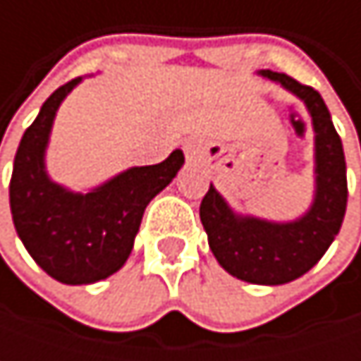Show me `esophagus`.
I'll return each instance as SVG.
<instances>
[{"label":"esophagus","instance_id":"34e87169","mask_svg":"<svg viewBox=\"0 0 361 361\" xmlns=\"http://www.w3.org/2000/svg\"><path fill=\"white\" fill-rule=\"evenodd\" d=\"M183 154L190 163H196V161H202L204 159V148H202V142L200 140H185L183 142Z\"/></svg>","mask_w":361,"mask_h":361}]
</instances>
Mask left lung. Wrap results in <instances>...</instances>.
<instances>
[{"instance_id":"8db88e82","label":"left lung","mask_w":361,"mask_h":361,"mask_svg":"<svg viewBox=\"0 0 361 361\" xmlns=\"http://www.w3.org/2000/svg\"><path fill=\"white\" fill-rule=\"evenodd\" d=\"M295 94L310 112L316 133V194L310 211L295 221H267L238 215L209 185L200 202V221L219 265L251 284H286L307 274L328 251L347 209V167L341 137L322 96L293 77L259 71Z\"/></svg>"}]
</instances>
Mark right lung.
<instances>
[{
  "label": "right lung",
  "mask_w": 361,
  "mask_h": 361,
  "mask_svg": "<svg viewBox=\"0 0 361 361\" xmlns=\"http://www.w3.org/2000/svg\"><path fill=\"white\" fill-rule=\"evenodd\" d=\"M81 77L58 87L25 131L14 157L10 209L14 228L35 263L62 284H92L118 271L133 249L148 202L183 165L173 150L163 163L131 167L87 194L49 180L45 148L62 100Z\"/></svg>",
  "instance_id": "obj_1"
}]
</instances>
